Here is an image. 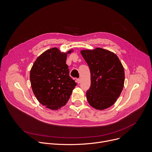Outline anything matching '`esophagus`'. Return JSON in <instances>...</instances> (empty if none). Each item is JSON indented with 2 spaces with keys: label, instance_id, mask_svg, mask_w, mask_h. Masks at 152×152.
<instances>
[{
  "label": "esophagus",
  "instance_id": "obj_1",
  "mask_svg": "<svg viewBox=\"0 0 152 152\" xmlns=\"http://www.w3.org/2000/svg\"><path fill=\"white\" fill-rule=\"evenodd\" d=\"M80 82H81V79H76V82H77V83H80Z\"/></svg>",
  "mask_w": 152,
  "mask_h": 152
}]
</instances>
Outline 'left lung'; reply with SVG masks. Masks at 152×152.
<instances>
[{
    "instance_id": "8db88e82",
    "label": "left lung",
    "mask_w": 152,
    "mask_h": 152,
    "mask_svg": "<svg viewBox=\"0 0 152 152\" xmlns=\"http://www.w3.org/2000/svg\"><path fill=\"white\" fill-rule=\"evenodd\" d=\"M80 53L91 73L86 99L96 110L110 107L117 101L124 86V70L121 62L114 53L99 48L82 50Z\"/></svg>"
}]
</instances>
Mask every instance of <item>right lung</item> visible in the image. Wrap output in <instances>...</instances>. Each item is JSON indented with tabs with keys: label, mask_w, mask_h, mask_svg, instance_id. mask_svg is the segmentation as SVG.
Listing matches in <instances>:
<instances>
[{
	"label": "right lung",
	"mask_w": 152,
	"mask_h": 152,
	"mask_svg": "<svg viewBox=\"0 0 152 152\" xmlns=\"http://www.w3.org/2000/svg\"><path fill=\"white\" fill-rule=\"evenodd\" d=\"M53 48L43 52L34 62L30 81L38 102L52 110H57L67 103L77 85L69 75L66 64L67 54Z\"/></svg>",
	"instance_id": "1"
}]
</instances>
